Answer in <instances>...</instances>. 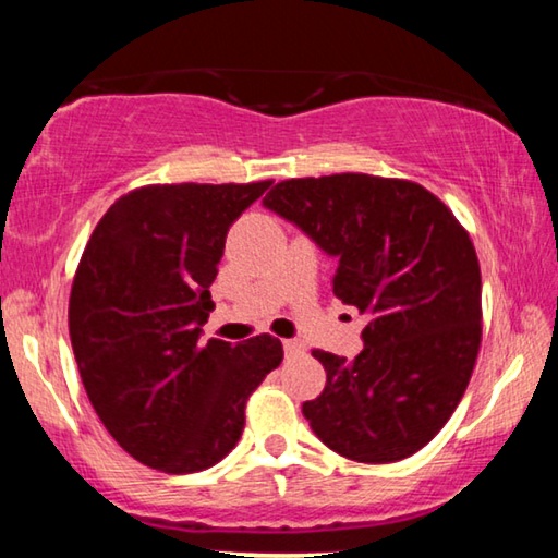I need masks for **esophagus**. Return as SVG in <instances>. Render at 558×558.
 Segmentation results:
<instances>
[{"mask_svg": "<svg viewBox=\"0 0 558 558\" xmlns=\"http://www.w3.org/2000/svg\"><path fill=\"white\" fill-rule=\"evenodd\" d=\"M282 349H286V356H295V354H300L305 347H302V344L298 342V339H286V342H282Z\"/></svg>", "mask_w": 558, "mask_h": 558, "instance_id": "obj_1", "label": "esophagus"}]
</instances>
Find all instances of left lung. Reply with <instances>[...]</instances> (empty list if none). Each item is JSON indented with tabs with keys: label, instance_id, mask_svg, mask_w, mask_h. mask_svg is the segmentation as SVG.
I'll return each mask as SVG.
<instances>
[{
	"label": "left lung",
	"instance_id": "obj_1",
	"mask_svg": "<svg viewBox=\"0 0 558 558\" xmlns=\"http://www.w3.org/2000/svg\"><path fill=\"white\" fill-rule=\"evenodd\" d=\"M263 206L337 258L335 295L369 317L352 362L315 349L325 391L302 403L329 450L356 462L418 452L458 409L483 337V280L468 231L405 179H286Z\"/></svg>",
	"mask_w": 558,
	"mask_h": 558
}]
</instances>
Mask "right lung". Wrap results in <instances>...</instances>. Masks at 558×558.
<instances>
[{
    "label": "right lung",
    "instance_id": "add662e5",
    "mask_svg": "<svg viewBox=\"0 0 558 558\" xmlns=\"http://www.w3.org/2000/svg\"><path fill=\"white\" fill-rule=\"evenodd\" d=\"M270 182L153 184L110 206L75 270L69 332L86 393L118 446L186 475L229 456L280 339L202 342L231 223Z\"/></svg>",
    "mask_w": 558,
    "mask_h": 558
}]
</instances>
